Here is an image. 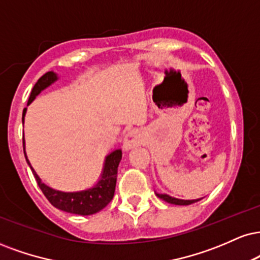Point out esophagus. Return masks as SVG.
Segmentation results:
<instances>
[{
  "instance_id": "obj_1",
  "label": "esophagus",
  "mask_w": 260,
  "mask_h": 260,
  "mask_svg": "<svg viewBox=\"0 0 260 260\" xmlns=\"http://www.w3.org/2000/svg\"><path fill=\"white\" fill-rule=\"evenodd\" d=\"M139 143H140V139H139L138 133H137L136 131H131V132H128L126 134V137H124L123 148L124 150H129L134 148L136 145H138Z\"/></svg>"
}]
</instances>
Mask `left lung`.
Masks as SVG:
<instances>
[{
  "label": "left lung",
  "mask_w": 260,
  "mask_h": 260,
  "mask_svg": "<svg viewBox=\"0 0 260 260\" xmlns=\"http://www.w3.org/2000/svg\"><path fill=\"white\" fill-rule=\"evenodd\" d=\"M156 195H157L158 198L162 199L166 202L173 203V205H180V206L191 205V203H195V202H198V201H200V200H201V199H198V200H179V199L171 198V196L166 195V193H156Z\"/></svg>",
  "instance_id": "8db88e82"
}]
</instances>
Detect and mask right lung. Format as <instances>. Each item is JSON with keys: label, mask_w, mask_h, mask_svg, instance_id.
I'll return each mask as SVG.
<instances>
[{"label": "right lung", "mask_w": 260, "mask_h": 260, "mask_svg": "<svg viewBox=\"0 0 260 260\" xmlns=\"http://www.w3.org/2000/svg\"><path fill=\"white\" fill-rule=\"evenodd\" d=\"M57 75L52 71H48L43 76H41L39 81H37L35 86H34L32 90H31L29 100H27V105L39 95L41 90H43L49 84H52L57 80ZM25 112H26V108L23 110V122ZM23 148H24V155L26 158V162L30 166V162L27 160L26 154H25V144L23 140ZM122 158V151L121 150H115L110 155L106 156L105 164H104V171H103L102 179H100L96 185L92 189L84 190V191L79 192H61L57 191V190L51 189L49 186L45 185L41 181L36 172L31 167L34 177L39 184L40 189L42 190L43 195L46 199L52 203L54 207H57L61 211L69 212V213L80 214V215H89L94 214L96 212L102 211L103 208L110 203V201L114 198L115 193V186H116V179H117V167Z\"/></svg>", "instance_id": "add662e5"}]
</instances>
